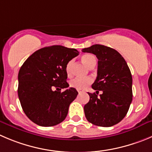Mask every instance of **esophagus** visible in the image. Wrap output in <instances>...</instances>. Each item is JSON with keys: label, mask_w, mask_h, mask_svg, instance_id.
<instances>
[{"label": "esophagus", "mask_w": 152, "mask_h": 152, "mask_svg": "<svg viewBox=\"0 0 152 152\" xmlns=\"http://www.w3.org/2000/svg\"><path fill=\"white\" fill-rule=\"evenodd\" d=\"M77 92H78V93H80V92H82V91H80V90H77Z\"/></svg>", "instance_id": "34e87169"}]
</instances>
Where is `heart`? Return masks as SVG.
Here are the masks:
<instances>
[{"label":"heart","instance_id":"obj_1","mask_svg":"<svg viewBox=\"0 0 152 152\" xmlns=\"http://www.w3.org/2000/svg\"><path fill=\"white\" fill-rule=\"evenodd\" d=\"M81 60L82 62L89 68L96 63L95 57L91 54H85L81 57ZM72 65H73V60H70L68 62L66 66V72L68 76H71L72 74ZM92 83V79L91 77H86V78L75 77L70 81V86L77 89H84L87 88Z\"/></svg>","mask_w":152,"mask_h":152}]
</instances>
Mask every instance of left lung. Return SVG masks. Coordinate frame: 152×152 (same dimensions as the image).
Here are the masks:
<instances>
[{"label":"left lung","mask_w":152,"mask_h":152,"mask_svg":"<svg viewBox=\"0 0 152 152\" xmlns=\"http://www.w3.org/2000/svg\"><path fill=\"white\" fill-rule=\"evenodd\" d=\"M83 52L97 57L98 73L92 85L96 93H89L84 106L88 122L101 127H111L125 118L132 102V76L125 59L115 49L93 45ZM99 91L102 93L97 95Z\"/></svg>","instance_id":"8db88e82"}]
</instances>
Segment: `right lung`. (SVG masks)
Listing matches in <instances>:
<instances>
[{"mask_svg":"<svg viewBox=\"0 0 152 152\" xmlns=\"http://www.w3.org/2000/svg\"><path fill=\"white\" fill-rule=\"evenodd\" d=\"M78 54L75 48L49 46L35 51L23 63L18 72V95L24 113L32 122L50 127L66 118L78 92L72 87L62 93L53 88L69 87L66 66Z\"/></svg>","mask_w":152,"mask_h":152,"instance_id":"obj_1","label":"right lung"}]
</instances>
